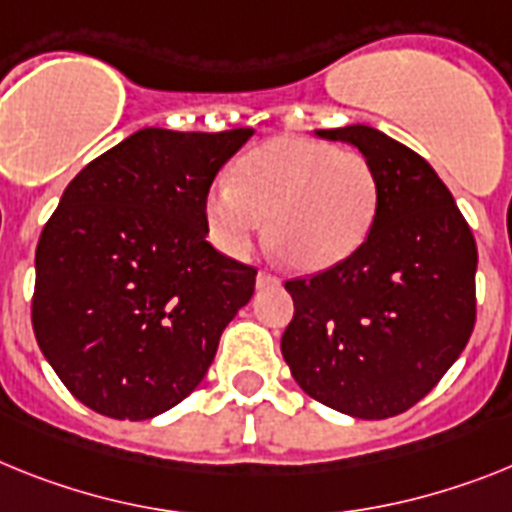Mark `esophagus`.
<instances>
[{"label":"esophagus","mask_w":512,"mask_h":512,"mask_svg":"<svg viewBox=\"0 0 512 512\" xmlns=\"http://www.w3.org/2000/svg\"><path fill=\"white\" fill-rule=\"evenodd\" d=\"M278 276H273L270 270H260L257 273V289H265V286H278Z\"/></svg>","instance_id":"1"}]
</instances>
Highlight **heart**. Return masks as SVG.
<instances>
[{
	"mask_svg": "<svg viewBox=\"0 0 512 512\" xmlns=\"http://www.w3.org/2000/svg\"><path fill=\"white\" fill-rule=\"evenodd\" d=\"M380 210V176L364 153L273 137L231 166V184L205 197L210 239L226 255H247L268 218V242L304 273L328 270L362 249Z\"/></svg>",
	"mask_w": 512,
	"mask_h": 512,
	"instance_id": "obj_1",
	"label": "heart"
}]
</instances>
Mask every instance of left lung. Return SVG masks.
Listing matches in <instances>:
<instances>
[{
    "instance_id": "left-lung-1",
    "label": "left lung",
    "mask_w": 512,
    "mask_h": 512,
    "mask_svg": "<svg viewBox=\"0 0 512 512\" xmlns=\"http://www.w3.org/2000/svg\"><path fill=\"white\" fill-rule=\"evenodd\" d=\"M362 150L380 210L359 252L286 281L294 317L281 351L299 388L356 419L409 411L466 349L476 322V242L419 153L367 124L317 130Z\"/></svg>"
}]
</instances>
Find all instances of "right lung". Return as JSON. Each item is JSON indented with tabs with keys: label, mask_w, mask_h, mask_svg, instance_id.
<instances>
[{
	"label": "right lung",
	"mask_w": 512,
	"mask_h": 512,
	"mask_svg": "<svg viewBox=\"0 0 512 512\" xmlns=\"http://www.w3.org/2000/svg\"><path fill=\"white\" fill-rule=\"evenodd\" d=\"M252 137L145 127L67 184L36 247L33 333L64 388L150 419L203 382L257 270L205 242V197Z\"/></svg>",
	"instance_id": "obj_1"
}]
</instances>
